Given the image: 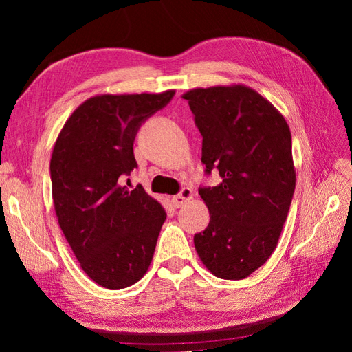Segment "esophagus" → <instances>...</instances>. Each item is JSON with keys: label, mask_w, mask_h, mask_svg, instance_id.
<instances>
[{"label": "esophagus", "mask_w": 352, "mask_h": 352, "mask_svg": "<svg viewBox=\"0 0 352 352\" xmlns=\"http://www.w3.org/2000/svg\"><path fill=\"white\" fill-rule=\"evenodd\" d=\"M189 199H192V189L184 188L182 190H180V194H177L172 198V202L176 208H179V207L185 206Z\"/></svg>", "instance_id": "obj_1"}]
</instances>
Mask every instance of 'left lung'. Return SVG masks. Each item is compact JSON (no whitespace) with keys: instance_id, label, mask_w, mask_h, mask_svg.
<instances>
[{"instance_id":"8db88e82","label":"left lung","mask_w":352,"mask_h":352,"mask_svg":"<svg viewBox=\"0 0 352 352\" xmlns=\"http://www.w3.org/2000/svg\"><path fill=\"white\" fill-rule=\"evenodd\" d=\"M202 135L206 172L221 182L199 189L208 228L194 236L198 257L220 279L239 280L269 260L295 190L292 138L282 113L245 85L185 92Z\"/></svg>"}]
</instances>
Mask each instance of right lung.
<instances>
[{"label":"right lung","instance_id":"add662e5","mask_svg":"<svg viewBox=\"0 0 352 352\" xmlns=\"http://www.w3.org/2000/svg\"><path fill=\"white\" fill-rule=\"evenodd\" d=\"M160 94H101L72 113L52 148L50 172L58 225L82 270L107 289L144 278L166 220L141 185H122L136 167L140 126L173 98Z\"/></svg>","mask_w":352,"mask_h":352}]
</instances>
